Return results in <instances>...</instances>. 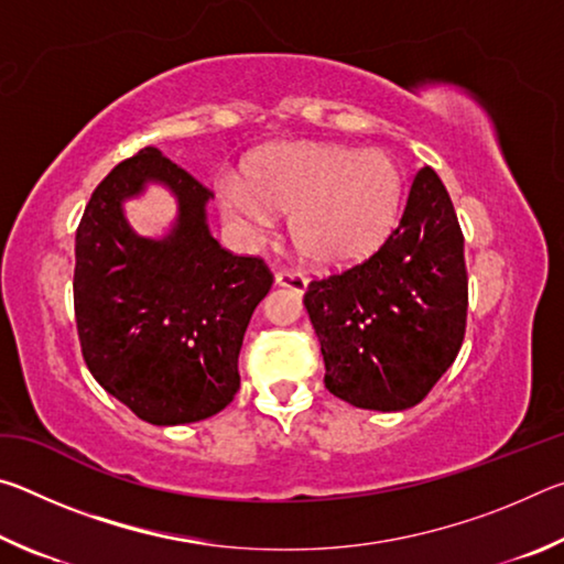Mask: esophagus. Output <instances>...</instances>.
<instances>
[{"label": "esophagus", "instance_id": "obj_1", "mask_svg": "<svg viewBox=\"0 0 564 564\" xmlns=\"http://www.w3.org/2000/svg\"><path fill=\"white\" fill-rule=\"evenodd\" d=\"M275 283L285 285V289H293L295 293H303L308 289V279H305L301 271H291V269H283L275 273Z\"/></svg>", "mask_w": 564, "mask_h": 564}]
</instances>
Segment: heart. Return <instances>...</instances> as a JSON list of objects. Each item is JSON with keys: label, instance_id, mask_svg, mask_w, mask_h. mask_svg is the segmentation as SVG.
Listing matches in <instances>:
<instances>
[{"label": "heart", "instance_id": "heart-1", "mask_svg": "<svg viewBox=\"0 0 564 564\" xmlns=\"http://www.w3.org/2000/svg\"><path fill=\"white\" fill-rule=\"evenodd\" d=\"M251 184L234 174L216 181L224 212L253 236L271 234L293 214L295 246L313 263L346 269L378 251L398 224L405 176L378 149L295 141L253 159Z\"/></svg>", "mask_w": 564, "mask_h": 564}]
</instances>
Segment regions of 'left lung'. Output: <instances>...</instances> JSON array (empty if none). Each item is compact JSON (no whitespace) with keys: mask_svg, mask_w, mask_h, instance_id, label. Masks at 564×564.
I'll return each mask as SVG.
<instances>
[{"mask_svg":"<svg viewBox=\"0 0 564 564\" xmlns=\"http://www.w3.org/2000/svg\"><path fill=\"white\" fill-rule=\"evenodd\" d=\"M303 303L333 395L388 413L431 393L467 323L465 238L431 166L415 174L405 212L378 251L313 279Z\"/></svg>","mask_w":564,"mask_h":564,"instance_id":"8db88e82","label":"left lung"}]
</instances>
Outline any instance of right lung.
Instances as JSON below:
<instances>
[{"mask_svg": "<svg viewBox=\"0 0 564 564\" xmlns=\"http://www.w3.org/2000/svg\"><path fill=\"white\" fill-rule=\"evenodd\" d=\"M147 180L180 198L164 242L133 235L120 202ZM202 181L147 147L94 188L76 228L74 316L94 380L151 425L212 417L241 386L238 352L273 273L259 256L218 246Z\"/></svg>", "mask_w": 564, "mask_h": 564, "instance_id": "right-lung-1", "label": "right lung"}]
</instances>
